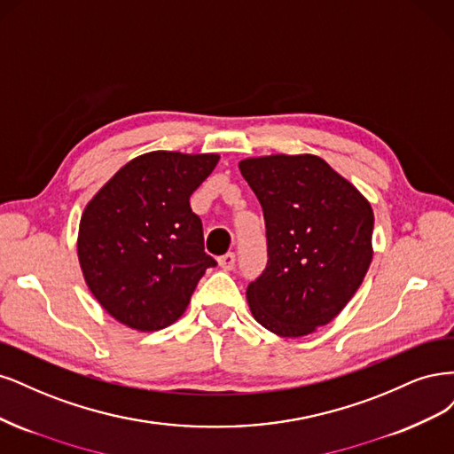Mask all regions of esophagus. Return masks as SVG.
<instances>
[{
  "label": "esophagus",
  "mask_w": 454,
  "mask_h": 454,
  "mask_svg": "<svg viewBox=\"0 0 454 454\" xmlns=\"http://www.w3.org/2000/svg\"><path fill=\"white\" fill-rule=\"evenodd\" d=\"M218 266H221L224 271H231L236 268V254L226 253L223 256H218Z\"/></svg>",
  "instance_id": "1"
}]
</instances>
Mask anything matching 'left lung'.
I'll return each instance as SVG.
<instances>
[{
	"instance_id": "obj_1",
	"label": "left lung",
	"mask_w": 454,
	"mask_h": 454,
	"mask_svg": "<svg viewBox=\"0 0 454 454\" xmlns=\"http://www.w3.org/2000/svg\"><path fill=\"white\" fill-rule=\"evenodd\" d=\"M239 171L266 221L268 264L247 286L256 323L303 338L341 313L372 264L373 209L315 154L245 158Z\"/></svg>"
}]
</instances>
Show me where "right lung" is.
I'll return each mask as SVG.
<instances>
[{
  "label": "right lung",
  "instance_id": "1",
  "mask_svg": "<svg viewBox=\"0 0 454 454\" xmlns=\"http://www.w3.org/2000/svg\"><path fill=\"white\" fill-rule=\"evenodd\" d=\"M218 154L153 151L129 160L86 203L77 254L86 286L121 325L162 330L190 303L216 262L203 253L190 196Z\"/></svg>",
  "mask_w": 454,
  "mask_h": 454
}]
</instances>
